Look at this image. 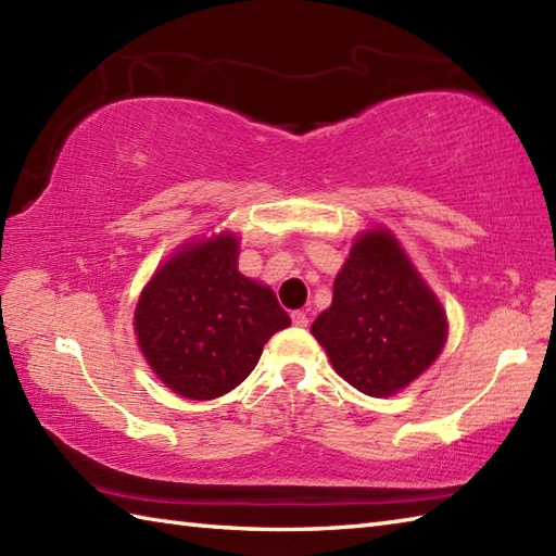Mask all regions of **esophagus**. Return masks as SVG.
<instances>
[{
  "label": "esophagus",
  "instance_id": "obj_1",
  "mask_svg": "<svg viewBox=\"0 0 556 556\" xmlns=\"http://www.w3.org/2000/svg\"><path fill=\"white\" fill-rule=\"evenodd\" d=\"M291 320H293V325L296 327H308V315H305L303 311H296V313H291Z\"/></svg>",
  "mask_w": 556,
  "mask_h": 556
}]
</instances>
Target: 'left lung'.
<instances>
[{"instance_id": "8db88e82", "label": "left lung", "mask_w": 556, "mask_h": 556, "mask_svg": "<svg viewBox=\"0 0 556 556\" xmlns=\"http://www.w3.org/2000/svg\"><path fill=\"white\" fill-rule=\"evenodd\" d=\"M446 313L389 229L351 245L334 279L332 305L311 332L334 370L368 396H392L440 356Z\"/></svg>"}]
</instances>
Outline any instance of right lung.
I'll return each instance as SVG.
<instances>
[{
    "instance_id": "add662e5",
    "label": "right lung",
    "mask_w": 556,
    "mask_h": 556,
    "mask_svg": "<svg viewBox=\"0 0 556 556\" xmlns=\"http://www.w3.org/2000/svg\"><path fill=\"white\" fill-rule=\"evenodd\" d=\"M239 239L224 231L186 243L157 267L136 305L138 346L152 372L184 399L239 387L267 339L291 325L275 291L239 271Z\"/></svg>"
}]
</instances>
